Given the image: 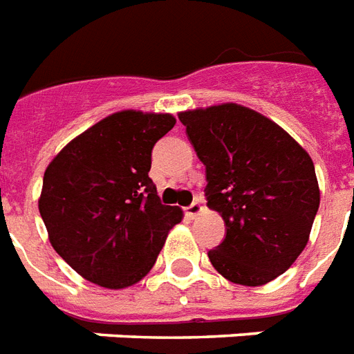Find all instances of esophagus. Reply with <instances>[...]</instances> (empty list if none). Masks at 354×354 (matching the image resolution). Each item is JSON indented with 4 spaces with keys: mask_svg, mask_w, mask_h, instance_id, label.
<instances>
[{
    "mask_svg": "<svg viewBox=\"0 0 354 354\" xmlns=\"http://www.w3.org/2000/svg\"><path fill=\"white\" fill-rule=\"evenodd\" d=\"M202 211H204V207L200 205V202H193V204L189 205V207H185V213H187L189 218H194V216H198Z\"/></svg>",
    "mask_w": 354,
    "mask_h": 354,
    "instance_id": "34e87169",
    "label": "esophagus"
}]
</instances>
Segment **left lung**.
Returning <instances> with one entry per match:
<instances>
[{
    "label": "left lung",
    "mask_w": 354,
    "mask_h": 354,
    "mask_svg": "<svg viewBox=\"0 0 354 354\" xmlns=\"http://www.w3.org/2000/svg\"><path fill=\"white\" fill-rule=\"evenodd\" d=\"M178 118L205 165L207 205L226 224V239L207 253L211 264L236 285H266L307 246L319 207L310 156L279 124L241 104Z\"/></svg>",
    "instance_id": "obj_1"
}]
</instances>
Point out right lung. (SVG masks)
Returning a JSON list of instances; mask_svg holds the SVG:
<instances>
[{
	"instance_id": "add662e5",
	"label": "right lung",
	"mask_w": 354,
	"mask_h": 354,
	"mask_svg": "<svg viewBox=\"0 0 354 354\" xmlns=\"http://www.w3.org/2000/svg\"><path fill=\"white\" fill-rule=\"evenodd\" d=\"M176 119L122 110L69 141L44 174L38 200L55 252L104 288L136 285L154 266L182 209L161 204L152 149Z\"/></svg>"
}]
</instances>
